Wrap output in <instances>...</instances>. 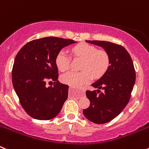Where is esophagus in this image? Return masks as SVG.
I'll use <instances>...</instances> for the list:
<instances>
[{
	"mask_svg": "<svg viewBox=\"0 0 149 149\" xmlns=\"http://www.w3.org/2000/svg\"><path fill=\"white\" fill-rule=\"evenodd\" d=\"M73 89V88L72 87H70V89ZM84 91H80V95H84Z\"/></svg>",
	"mask_w": 149,
	"mask_h": 149,
	"instance_id": "1",
	"label": "esophagus"
}]
</instances>
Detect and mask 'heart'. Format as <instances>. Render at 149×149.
<instances>
[{
	"instance_id": "obj_1",
	"label": "heart",
	"mask_w": 149,
	"mask_h": 149,
	"mask_svg": "<svg viewBox=\"0 0 149 149\" xmlns=\"http://www.w3.org/2000/svg\"><path fill=\"white\" fill-rule=\"evenodd\" d=\"M74 56L83 59L81 72H69L61 77V81L72 86H81L90 82L93 76L101 77L108 70L110 56L104 50L97 49L96 47L85 42L76 45L72 48ZM71 56L66 51L61 50L57 53L55 63L59 70L66 72L69 68Z\"/></svg>"
}]
</instances>
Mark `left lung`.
<instances>
[{
	"mask_svg": "<svg viewBox=\"0 0 149 149\" xmlns=\"http://www.w3.org/2000/svg\"><path fill=\"white\" fill-rule=\"evenodd\" d=\"M86 42L102 47L110 56L108 70L92 84L98 89L86 91L90 105L83 110L85 117L92 122L104 124L116 118L127 104L136 73L132 59L123 46L106 41ZM100 89L104 91L101 92Z\"/></svg>",
	"mask_w": 149,
	"mask_h": 149,
	"instance_id": "left-lung-1",
	"label": "left lung"
}]
</instances>
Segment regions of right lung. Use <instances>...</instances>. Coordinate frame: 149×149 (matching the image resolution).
<instances>
[{"instance_id":"right-lung-1","label":"right lung","mask_w":149,"mask_h":149,"mask_svg":"<svg viewBox=\"0 0 149 149\" xmlns=\"http://www.w3.org/2000/svg\"><path fill=\"white\" fill-rule=\"evenodd\" d=\"M72 39L45 37L27 42L18 51L12 71L13 87L21 105L29 116L49 120L59 114L68 98V86L58 81L55 58ZM54 81V87L46 82Z\"/></svg>"}]
</instances>
